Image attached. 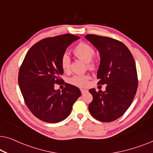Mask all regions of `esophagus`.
Masks as SVG:
<instances>
[{"mask_svg": "<svg viewBox=\"0 0 153 153\" xmlns=\"http://www.w3.org/2000/svg\"><path fill=\"white\" fill-rule=\"evenodd\" d=\"M81 94H85V93H87L88 91L87 90H84V89H81Z\"/></svg>", "mask_w": 153, "mask_h": 153, "instance_id": "esophagus-1", "label": "esophagus"}]
</instances>
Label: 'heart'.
<instances>
[{"mask_svg": "<svg viewBox=\"0 0 153 153\" xmlns=\"http://www.w3.org/2000/svg\"><path fill=\"white\" fill-rule=\"evenodd\" d=\"M74 55L77 58L87 62V67L89 70H94L96 68V62L93 60L95 54V51L92 46L84 42H80L73 49ZM60 66L65 72H68L70 68V58L68 53H63L60 58ZM89 76L88 75H74L69 79L71 84L78 87H85L88 84Z\"/></svg>", "mask_w": 153, "mask_h": 153, "instance_id": "b5f03b06", "label": "heart"}]
</instances>
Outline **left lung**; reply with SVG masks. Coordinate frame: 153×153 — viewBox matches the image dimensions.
<instances>
[{
	"label": "left lung",
	"instance_id": "8db88e82",
	"mask_svg": "<svg viewBox=\"0 0 153 153\" xmlns=\"http://www.w3.org/2000/svg\"><path fill=\"white\" fill-rule=\"evenodd\" d=\"M85 37L100 53L97 84H106L104 92L89 90L93 97L89 104V111L97 120L112 122L128 109L137 93L138 76L134 59L120 41L92 34Z\"/></svg>",
	"mask_w": 153,
	"mask_h": 153
}]
</instances>
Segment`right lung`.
Segmentation results:
<instances>
[{
    "instance_id": "1",
    "label": "right lung",
    "mask_w": 153,
    "mask_h": 153,
    "mask_svg": "<svg viewBox=\"0 0 153 153\" xmlns=\"http://www.w3.org/2000/svg\"><path fill=\"white\" fill-rule=\"evenodd\" d=\"M76 35L64 34L42 39L28 50L19 72L18 81L24 102L39 120L56 123L68 118L80 97L78 88L65 83L62 91L54 90L61 83L63 70L60 58Z\"/></svg>"
}]
</instances>
